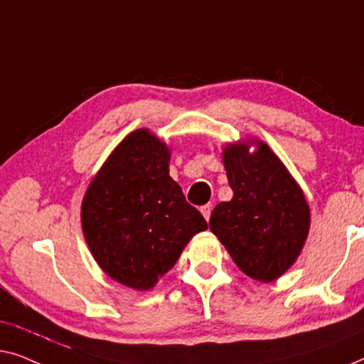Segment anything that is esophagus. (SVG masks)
<instances>
[{"label":"esophagus","mask_w":364,"mask_h":364,"mask_svg":"<svg viewBox=\"0 0 364 364\" xmlns=\"http://www.w3.org/2000/svg\"><path fill=\"white\" fill-rule=\"evenodd\" d=\"M211 211H213V204H204V206L201 208V214L206 221H209V218H211Z\"/></svg>","instance_id":"1"}]
</instances>
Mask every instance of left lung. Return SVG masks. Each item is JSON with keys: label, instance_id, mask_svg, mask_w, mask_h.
Wrapping results in <instances>:
<instances>
[{"label": "left lung", "instance_id": "obj_1", "mask_svg": "<svg viewBox=\"0 0 364 364\" xmlns=\"http://www.w3.org/2000/svg\"><path fill=\"white\" fill-rule=\"evenodd\" d=\"M223 163L234 196L213 209L209 228L247 277L274 282L296 262L309 237L304 189L255 136L228 143Z\"/></svg>", "mask_w": 364, "mask_h": 364}]
</instances>
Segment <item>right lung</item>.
I'll use <instances>...</instances> for the list:
<instances>
[{"label": "right lung", "instance_id": "obj_1", "mask_svg": "<svg viewBox=\"0 0 364 364\" xmlns=\"http://www.w3.org/2000/svg\"><path fill=\"white\" fill-rule=\"evenodd\" d=\"M171 150L148 129L127 135L95 173L82 199L85 242L112 280L151 290L193 235L208 229L170 176Z\"/></svg>", "mask_w": 364, "mask_h": 364}]
</instances>
